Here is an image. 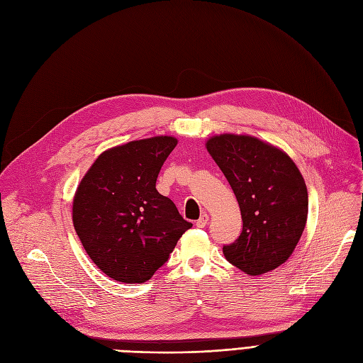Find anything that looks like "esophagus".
I'll list each match as a JSON object with an SVG mask.
<instances>
[{
  "label": "esophagus",
  "instance_id": "esophagus-1",
  "mask_svg": "<svg viewBox=\"0 0 363 363\" xmlns=\"http://www.w3.org/2000/svg\"><path fill=\"white\" fill-rule=\"evenodd\" d=\"M208 214H202L201 217H199V220L196 221V226L198 228H205L206 226V224H208Z\"/></svg>",
  "mask_w": 363,
  "mask_h": 363
}]
</instances>
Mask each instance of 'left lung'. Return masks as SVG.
<instances>
[{"instance_id":"1","label":"left lung","mask_w":363,"mask_h":363,"mask_svg":"<svg viewBox=\"0 0 363 363\" xmlns=\"http://www.w3.org/2000/svg\"><path fill=\"white\" fill-rule=\"evenodd\" d=\"M228 179L242 216V233L223 254L257 276L284 264L303 235L308 213L306 182L282 149L248 134H216L205 143Z\"/></svg>"}]
</instances>
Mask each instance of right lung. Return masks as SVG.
<instances>
[{
  "instance_id": "right-lung-1",
  "label": "right lung",
  "mask_w": 363,
  "mask_h": 363,
  "mask_svg": "<svg viewBox=\"0 0 363 363\" xmlns=\"http://www.w3.org/2000/svg\"><path fill=\"white\" fill-rule=\"evenodd\" d=\"M176 146V137L155 135L111 147L77 187L75 232L93 263L113 281H149L192 228L157 191L160 169Z\"/></svg>"
}]
</instances>
